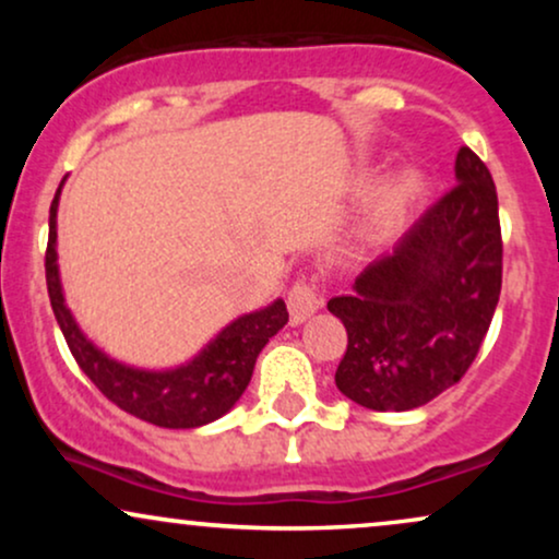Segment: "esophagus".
I'll list each match as a JSON object with an SVG mask.
<instances>
[{
    "label": "esophagus",
    "mask_w": 559,
    "mask_h": 559,
    "mask_svg": "<svg viewBox=\"0 0 559 559\" xmlns=\"http://www.w3.org/2000/svg\"><path fill=\"white\" fill-rule=\"evenodd\" d=\"M320 307V297L316 292V286L307 284V281H297L288 292V312H292V323L299 325L305 323L312 312H318Z\"/></svg>",
    "instance_id": "obj_1"
}]
</instances>
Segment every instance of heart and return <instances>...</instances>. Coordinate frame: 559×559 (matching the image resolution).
Returning a JSON list of instances; mask_svg holds the SVG:
<instances>
[{
  "label": "heart",
  "instance_id": "heart-1",
  "mask_svg": "<svg viewBox=\"0 0 559 559\" xmlns=\"http://www.w3.org/2000/svg\"><path fill=\"white\" fill-rule=\"evenodd\" d=\"M415 191H418V181H415V178H396V181H391L386 189L378 194V202L373 210L376 221L378 223L394 221V217L407 207V202L415 197Z\"/></svg>",
  "mask_w": 559,
  "mask_h": 559
}]
</instances>
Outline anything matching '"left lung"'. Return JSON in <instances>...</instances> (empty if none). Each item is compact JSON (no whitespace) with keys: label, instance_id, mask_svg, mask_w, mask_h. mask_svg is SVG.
<instances>
[{"label":"left lung","instance_id":"left-lung-1","mask_svg":"<svg viewBox=\"0 0 559 559\" xmlns=\"http://www.w3.org/2000/svg\"><path fill=\"white\" fill-rule=\"evenodd\" d=\"M454 183L329 310L344 323L336 386L378 413L423 407L476 360L502 292L497 186L467 146Z\"/></svg>","mask_w":559,"mask_h":559}]
</instances>
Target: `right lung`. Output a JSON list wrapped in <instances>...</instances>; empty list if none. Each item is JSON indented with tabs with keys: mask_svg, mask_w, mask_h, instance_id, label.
I'll return each mask as SVG.
<instances>
[{
	"mask_svg": "<svg viewBox=\"0 0 559 559\" xmlns=\"http://www.w3.org/2000/svg\"><path fill=\"white\" fill-rule=\"evenodd\" d=\"M62 183L49 207V243L44 267H47L49 301L57 325L75 362L107 400L152 426L199 428L223 418L252 381L262 346L288 323L284 299H275L262 310L230 320L189 362L176 368L150 370L115 360L81 331L62 294L60 265H57V207H60Z\"/></svg>",
	"mask_w": 559,
	"mask_h": 559,
	"instance_id": "1",
	"label": "right lung"
}]
</instances>
